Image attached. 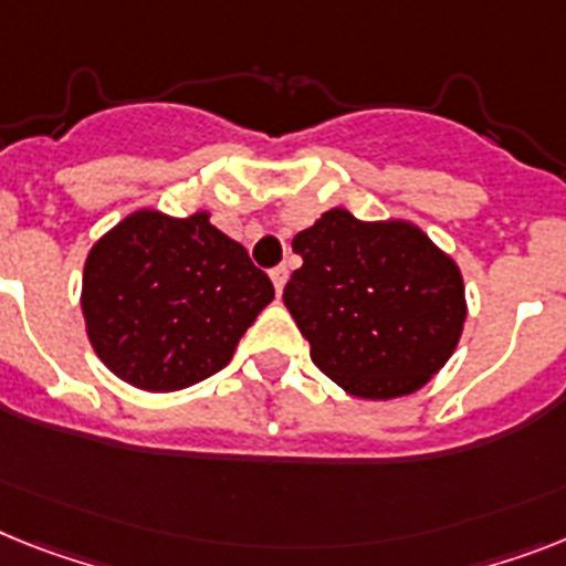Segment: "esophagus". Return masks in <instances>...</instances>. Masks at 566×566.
I'll list each match as a JSON object with an SVG mask.
<instances>
[{"instance_id":"esophagus-1","label":"esophagus","mask_w":566,"mask_h":566,"mask_svg":"<svg viewBox=\"0 0 566 566\" xmlns=\"http://www.w3.org/2000/svg\"><path fill=\"white\" fill-rule=\"evenodd\" d=\"M270 279H273L275 293H279V296H282L284 284H287V268H275V270H270Z\"/></svg>"}]
</instances>
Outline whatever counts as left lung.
<instances>
[{
	"label": "left lung",
	"instance_id": "left-lung-1",
	"mask_svg": "<svg viewBox=\"0 0 566 566\" xmlns=\"http://www.w3.org/2000/svg\"><path fill=\"white\" fill-rule=\"evenodd\" d=\"M293 253L302 268L284 287V307L342 391L397 400L449 363L467 325V284L420 227L334 207L296 232Z\"/></svg>",
	"mask_w": 566,
	"mask_h": 566
}]
</instances>
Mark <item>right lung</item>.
Segmentation results:
<instances>
[{
    "instance_id": "right-lung-1",
    "label": "right lung",
    "mask_w": 566,
    "mask_h": 566,
    "mask_svg": "<svg viewBox=\"0 0 566 566\" xmlns=\"http://www.w3.org/2000/svg\"><path fill=\"white\" fill-rule=\"evenodd\" d=\"M273 302V284L210 212H129L85 255V336L114 377L180 391L221 371Z\"/></svg>"
}]
</instances>
